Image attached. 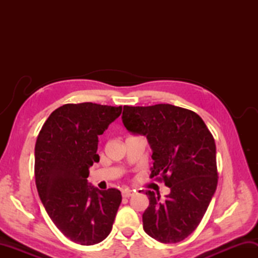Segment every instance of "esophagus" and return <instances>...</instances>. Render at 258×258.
<instances>
[{"instance_id":"34e87169","label":"esophagus","mask_w":258,"mask_h":258,"mask_svg":"<svg viewBox=\"0 0 258 258\" xmlns=\"http://www.w3.org/2000/svg\"><path fill=\"white\" fill-rule=\"evenodd\" d=\"M134 194V190L133 189H130V188H124L122 189V196L124 199H127V197L132 196Z\"/></svg>"}]
</instances>
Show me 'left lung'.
I'll return each mask as SVG.
<instances>
[{"instance_id":"left-lung-1","label":"left lung","mask_w":258,"mask_h":258,"mask_svg":"<svg viewBox=\"0 0 258 258\" xmlns=\"http://www.w3.org/2000/svg\"><path fill=\"white\" fill-rule=\"evenodd\" d=\"M122 120L128 132L146 136L154 161L151 177L171 188L165 200L145 191L150 205L143 214L144 231L161 243H178L199 226L216 190L213 135L200 115L171 104L125 105Z\"/></svg>"}]
</instances>
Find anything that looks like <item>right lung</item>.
<instances>
[{
  "instance_id": "1",
  "label": "right lung",
  "mask_w": 258,
  "mask_h": 258,
  "mask_svg": "<svg viewBox=\"0 0 258 258\" xmlns=\"http://www.w3.org/2000/svg\"><path fill=\"white\" fill-rule=\"evenodd\" d=\"M122 113L95 103L65 104L48 116L35 144V183L48 216L64 236L94 245L111 233L122 195L87 182L89 168L100 161L98 135Z\"/></svg>"
}]
</instances>
